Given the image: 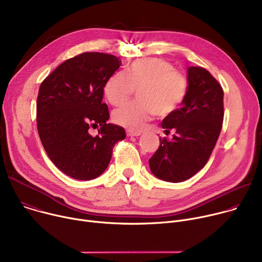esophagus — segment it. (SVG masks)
Masks as SVG:
<instances>
[{"label": "esophagus", "mask_w": 262, "mask_h": 262, "mask_svg": "<svg viewBox=\"0 0 262 262\" xmlns=\"http://www.w3.org/2000/svg\"><path fill=\"white\" fill-rule=\"evenodd\" d=\"M140 135H141L140 132H134V130H128L127 132V136L128 137H138Z\"/></svg>", "instance_id": "1"}]
</instances>
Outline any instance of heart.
<instances>
[{
  "mask_svg": "<svg viewBox=\"0 0 262 262\" xmlns=\"http://www.w3.org/2000/svg\"><path fill=\"white\" fill-rule=\"evenodd\" d=\"M138 88L139 100L127 102L113 114L114 121L130 130L141 128L154 114L166 117L184 102L188 82L174 67L161 58H142L130 62L125 74L115 72L104 85V95L113 105L124 102Z\"/></svg>",
  "mask_w": 262,
  "mask_h": 262,
  "instance_id": "obj_1",
  "label": "heart"
}]
</instances>
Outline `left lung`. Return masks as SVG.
Returning <instances> with one entry per match:
<instances>
[{
	"label": "left lung",
	"mask_w": 262,
	"mask_h": 262,
	"mask_svg": "<svg viewBox=\"0 0 262 262\" xmlns=\"http://www.w3.org/2000/svg\"><path fill=\"white\" fill-rule=\"evenodd\" d=\"M188 91L182 107L162 121L165 133L174 128L171 140L160 138L149 159L151 172L160 180L179 183L200 171L208 162L224 120V91L201 67L188 68Z\"/></svg>",
	"instance_id": "left-lung-1"
}]
</instances>
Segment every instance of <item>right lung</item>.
<instances>
[{
  "mask_svg": "<svg viewBox=\"0 0 262 262\" xmlns=\"http://www.w3.org/2000/svg\"><path fill=\"white\" fill-rule=\"evenodd\" d=\"M120 66L117 56L85 52L63 61L39 86L36 121L41 144L71 178L99 177L115 144L126 137L123 127L107 123L108 108L102 102L104 85ZM92 125L101 126L96 137L88 133Z\"/></svg>",
  "mask_w": 262,
  "mask_h": 262,
  "instance_id": "obj_1",
  "label": "right lung"
}]
</instances>
